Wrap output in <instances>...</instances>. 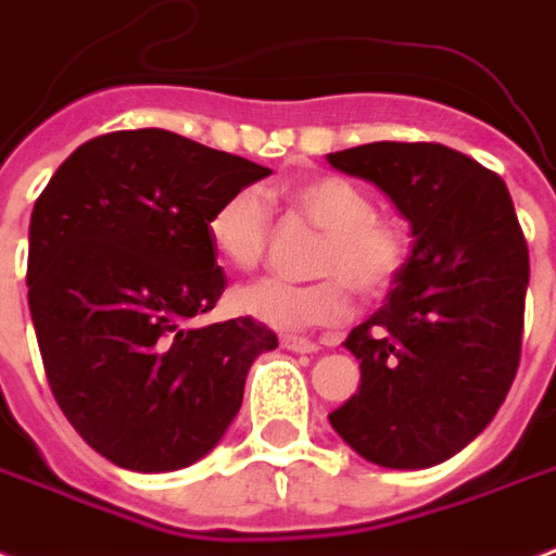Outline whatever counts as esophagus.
Masks as SVG:
<instances>
[{
	"instance_id": "1",
	"label": "esophagus",
	"mask_w": 556,
	"mask_h": 556,
	"mask_svg": "<svg viewBox=\"0 0 556 556\" xmlns=\"http://www.w3.org/2000/svg\"><path fill=\"white\" fill-rule=\"evenodd\" d=\"M282 348L291 353H315L318 351V344H315V341L300 339V336H286V339H282Z\"/></svg>"
}]
</instances>
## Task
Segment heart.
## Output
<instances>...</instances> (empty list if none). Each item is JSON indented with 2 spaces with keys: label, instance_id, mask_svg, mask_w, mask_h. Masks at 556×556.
Here are the masks:
<instances>
[{
  "label": "heart",
  "instance_id": "obj_1",
  "mask_svg": "<svg viewBox=\"0 0 556 556\" xmlns=\"http://www.w3.org/2000/svg\"><path fill=\"white\" fill-rule=\"evenodd\" d=\"M300 215L324 232L312 274L315 282L256 279L232 294L236 309L279 332L336 327L351 318L353 289L362 298H382L404 274L413 236L404 220L374 215V200L362 185L320 174L286 191ZM205 236L220 262L250 270L262 262L270 238V205L258 188H238L215 205Z\"/></svg>",
  "mask_w": 556,
  "mask_h": 556
}]
</instances>
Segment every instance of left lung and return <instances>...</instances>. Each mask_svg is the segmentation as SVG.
Here are the masks:
<instances>
[{"label":"left lung","instance_id":"1","mask_svg":"<svg viewBox=\"0 0 556 556\" xmlns=\"http://www.w3.org/2000/svg\"><path fill=\"white\" fill-rule=\"evenodd\" d=\"M327 162L377 185L415 238L344 341L362 380L330 425L374 466H439L486 430L519 371L530 258L507 185L442 143H362Z\"/></svg>","mask_w":556,"mask_h":556}]
</instances>
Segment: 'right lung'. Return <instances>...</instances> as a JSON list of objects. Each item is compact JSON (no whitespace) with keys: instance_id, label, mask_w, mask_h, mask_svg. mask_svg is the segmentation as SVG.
<instances>
[{"instance_id":"obj_1","label":"right lung","mask_w":556,"mask_h":556,"mask_svg":"<svg viewBox=\"0 0 556 556\" xmlns=\"http://www.w3.org/2000/svg\"><path fill=\"white\" fill-rule=\"evenodd\" d=\"M270 174L164 129L81 143L37 197L28 309L61 413L114 466L197 463L241 409L277 332L253 318L200 327L226 274L205 236L215 205Z\"/></svg>"}]
</instances>
